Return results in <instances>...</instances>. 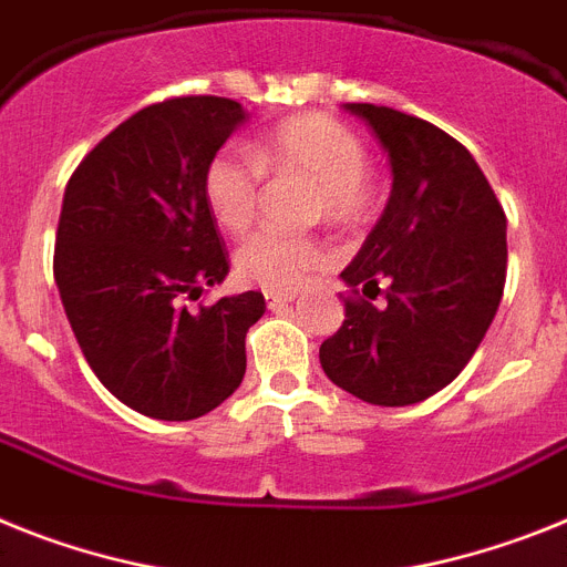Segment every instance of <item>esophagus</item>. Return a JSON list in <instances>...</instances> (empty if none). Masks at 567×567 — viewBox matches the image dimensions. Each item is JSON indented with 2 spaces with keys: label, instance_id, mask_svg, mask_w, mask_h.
Wrapping results in <instances>:
<instances>
[{
  "label": "esophagus",
  "instance_id": "obj_1",
  "mask_svg": "<svg viewBox=\"0 0 567 567\" xmlns=\"http://www.w3.org/2000/svg\"><path fill=\"white\" fill-rule=\"evenodd\" d=\"M295 301V292H266V307L280 309Z\"/></svg>",
  "mask_w": 567,
  "mask_h": 567
}]
</instances>
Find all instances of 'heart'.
Here are the masks:
<instances>
[{
  "instance_id": "b5f03b06",
  "label": "heart",
  "mask_w": 567,
  "mask_h": 567,
  "mask_svg": "<svg viewBox=\"0 0 567 567\" xmlns=\"http://www.w3.org/2000/svg\"><path fill=\"white\" fill-rule=\"evenodd\" d=\"M303 177L312 183L309 217L338 229H358L379 206V183L367 168V148L347 125L323 114H298L260 137L251 157L226 145L203 168V200L215 224L244 235L258 215L260 183ZM330 260V246L316 235L255 231L235 251L237 278L272 292H292L312 269Z\"/></svg>"
}]
</instances>
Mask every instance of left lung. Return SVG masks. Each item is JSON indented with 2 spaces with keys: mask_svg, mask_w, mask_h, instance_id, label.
<instances>
[{
  "mask_svg": "<svg viewBox=\"0 0 567 567\" xmlns=\"http://www.w3.org/2000/svg\"><path fill=\"white\" fill-rule=\"evenodd\" d=\"M347 111L384 145L393 192L341 272L352 295L321 343V367L367 404L404 408L447 386L478 350L505 292L507 220L458 140L386 105ZM379 279L388 280L384 308L371 303Z\"/></svg>",
  "mask_w": 567,
  "mask_h": 567,
  "instance_id": "8db88e82",
  "label": "left lung"
}]
</instances>
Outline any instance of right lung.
Returning a JSON list of instances; mask_svg holds the SVG:
<instances>
[{
	"mask_svg": "<svg viewBox=\"0 0 567 567\" xmlns=\"http://www.w3.org/2000/svg\"><path fill=\"white\" fill-rule=\"evenodd\" d=\"M244 120L226 96L148 105L82 157L62 197L53 280L76 343L111 395L159 422L235 393L266 312L260 292L186 307L229 272L203 168Z\"/></svg>",
	"mask_w": 567,
	"mask_h": 567,
	"instance_id": "obj_1",
	"label": "right lung"
}]
</instances>
